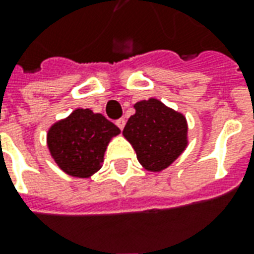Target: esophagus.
<instances>
[{
  "label": "esophagus",
  "instance_id": "34e87169",
  "mask_svg": "<svg viewBox=\"0 0 254 254\" xmlns=\"http://www.w3.org/2000/svg\"><path fill=\"white\" fill-rule=\"evenodd\" d=\"M116 125L122 130V129H124V127H125V120H124V118H120V120H117Z\"/></svg>",
  "mask_w": 254,
  "mask_h": 254
}]
</instances>
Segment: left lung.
<instances>
[{
  "label": "left lung",
  "instance_id": "1",
  "mask_svg": "<svg viewBox=\"0 0 254 254\" xmlns=\"http://www.w3.org/2000/svg\"><path fill=\"white\" fill-rule=\"evenodd\" d=\"M134 109L122 133L147 170H163L187 147V120L156 99L137 102Z\"/></svg>",
  "mask_w": 254,
  "mask_h": 254
}]
</instances>
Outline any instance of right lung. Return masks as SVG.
<instances>
[{"mask_svg":"<svg viewBox=\"0 0 254 254\" xmlns=\"http://www.w3.org/2000/svg\"><path fill=\"white\" fill-rule=\"evenodd\" d=\"M120 129L102 114L77 109L66 120L57 122L47 134L53 158L65 173L87 178L99 170L105 151Z\"/></svg>","mask_w":254,"mask_h":254,"instance_id":"right-lung-1","label":"right lung"}]
</instances>
